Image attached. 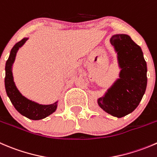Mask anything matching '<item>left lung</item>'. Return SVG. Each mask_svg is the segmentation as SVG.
<instances>
[{"mask_svg":"<svg viewBox=\"0 0 157 157\" xmlns=\"http://www.w3.org/2000/svg\"><path fill=\"white\" fill-rule=\"evenodd\" d=\"M110 44L117 53L120 78L97 100L105 112L124 117L133 112L142 100L147 84V63L140 47L127 34H115Z\"/></svg>","mask_w":157,"mask_h":157,"instance_id":"left-lung-1","label":"left lung"}]
</instances>
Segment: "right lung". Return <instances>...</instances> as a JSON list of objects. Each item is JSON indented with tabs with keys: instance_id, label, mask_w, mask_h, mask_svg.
<instances>
[{
	"instance_id": "add662e5",
	"label": "right lung",
	"mask_w": 157,
	"mask_h": 157,
	"mask_svg": "<svg viewBox=\"0 0 157 157\" xmlns=\"http://www.w3.org/2000/svg\"><path fill=\"white\" fill-rule=\"evenodd\" d=\"M27 39L28 38L25 37L22 39L21 41L17 42L10 51V56L6 62L4 84H5V89L7 96L15 109L21 115L27 117L28 119L38 121V120L44 119L53 113L57 109L58 101L49 105L39 104V103L32 101L24 97L18 90L14 82H13L12 66L15 60L17 52L19 48L24 44Z\"/></svg>"
}]
</instances>
